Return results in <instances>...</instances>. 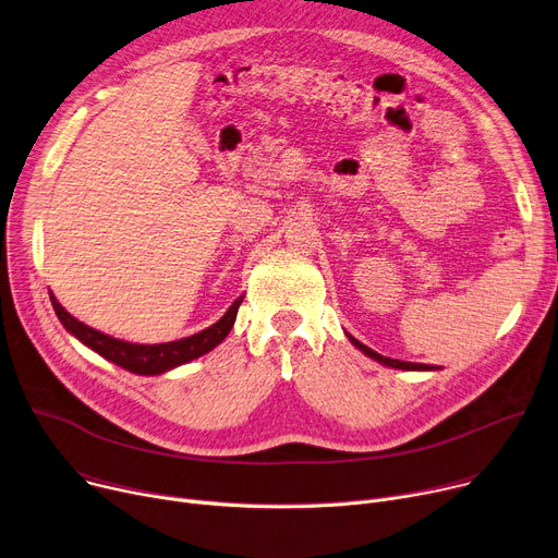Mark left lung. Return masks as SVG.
Returning <instances> with one entry per match:
<instances>
[{"label": "left lung", "mask_w": 558, "mask_h": 558, "mask_svg": "<svg viewBox=\"0 0 558 558\" xmlns=\"http://www.w3.org/2000/svg\"><path fill=\"white\" fill-rule=\"evenodd\" d=\"M348 339L352 341V345L354 348H359L365 356H369V359H375V361H379V363H384V365H388V367H397V369H420V373H426V369H439L437 365H426V363H411V361H399V359H390V356H381L379 352H375V350H369L367 345H363V343H359L354 337H350L348 333Z\"/></svg>", "instance_id": "left-lung-1"}]
</instances>
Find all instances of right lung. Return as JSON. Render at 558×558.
<instances>
[{
	"label": "right lung",
	"instance_id": "right-lung-1",
	"mask_svg": "<svg viewBox=\"0 0 558 558\" xmlns=\"http://www.w3.org/2000/svg\"><path fill=\"white\" fill-rule=\"evenodd\" d=\"M244 295L229 307V312L221 316L215 325L193 333V337H185L179 341H170V343H157V345H138V343H128L114 337H107V333L81 323L78 318H73L58 301L56 295L51 293V305L60 318V323L64 325V329L69 333H73L81 343H85L87 348H92L96 354L105 356L107 361L117 363L134 375H163L168 369L189 363L202 354H208L213 348H217L221 341L229 337V331L235 323L240 303Z\"/></svg>",
	"mask_w": 558,
	"mask_h": 558
}]
</instances>
